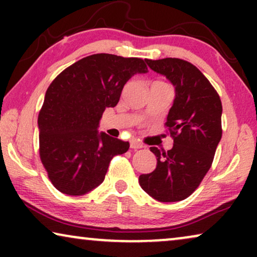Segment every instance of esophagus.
<instances>
[{"mask_svg":"<svg viewBox=\"0 0 257 257\" xmlns=\"http://www.w3.org/2000/svg\"><path fill=\"white\" fill-rule=\"evenodd\" d=\"M130 147H131L132 150H138V149H142L143 144L139 143L137 139H132L131 142H130Z\"/></svg>","mask_w":257,"mask_h":257,"instance_id":"esophagus-1","label":"esophagus"}]
</instances>
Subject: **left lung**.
<instances>
[{"label": "left lung", "mask_w": 257, "mask_h": 257, "mask_svg": "<svg viewBox=\"0 0 257 257\" xmlns=\"http://www.w3.org/2000/svg\"><path fill=\"white\" fill-rule=\"evenodd\" d=\"M146 63L175 87L173 106L165 122L174 144L167 152L150 147L157 167L140 175L139 184L158 201H181L199 187L212 166L222 137V104L209 80L192 63L180 58Z\"/></svg>", "instance_id": "1"}]
</instances>
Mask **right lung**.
<instances>
[{"label": "right lung", "mask_w": 257, "mask_h": 257, "mask_svg": "<svg viewBox=\"0 0 257 257\" xmlns=\"http://www.w3.org/2000/svg\"><path fill=\"white\" fill-rule=\"evenodd\" d=\"M147 72L142 58L111 54L87 56L49 85L38 114L40 158L52 185L68 195H83L104 181L110 161L130 144L98 125L106 107L118 104L122 87Z\"/></svg>", "instance_id": "right-lung-1"}]
</instances>
